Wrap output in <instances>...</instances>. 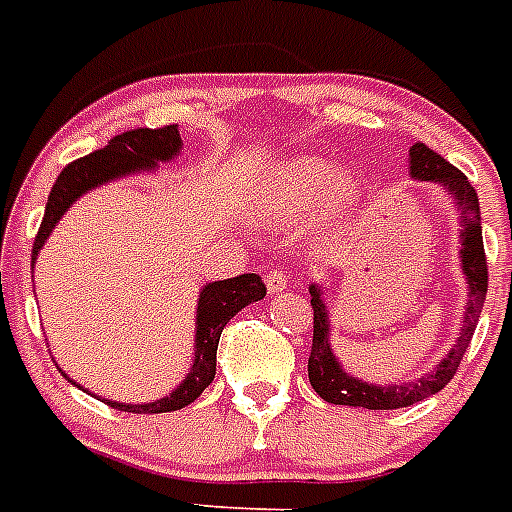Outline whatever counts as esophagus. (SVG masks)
Segmentation results:
<instances>
[{
	"instance_id": "1",
	"label": "esophagus",
	"mask_w": 512,
	"mask_h": 512,
	"mask_svg": "<svg viewBox=\"0 0 512 512\" xmlns=\"http://www.w3.org/2000/svg\"><path fill=\"white\" fill-rule=\"evenodd\" d=\"M286 284H289V276H286L281 268H270L268 273H265V286H268L270 294L284 292Z\"/></svg>"
}]
</instances>
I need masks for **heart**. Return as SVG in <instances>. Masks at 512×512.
<instances>
[{
	"label": "heart",
	"instance_id": "b5f03b06",
	"mask_svg": "<svg viewBox=\"0 0 512 512\" xmlns=\"http://www.w3.org/2000/svg\"><path fill=\"white\" fill-rule=\"evenodd\" d=\"M326 192L323 215L328 220L342 218L355 199V186L350 178H334V162L328 157H302L278 170L260 199V213L273 220L292 218Z\"/></svg>",
	"mask_w": 512,
	"mask_h": 512
}]
</instances>
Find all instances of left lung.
I'll use <instances>...</instances> for the list:
<instances>
[{
  "instance_id": "left-lung-1",
  "label": "left lung",
  "mask_w": 512,
  "mask_h": 512,
  "mask_svg": "<svg viewBox=\"0 0 512 512\" xmlns=\"http://www.w3.org/2000/svg\"><path fill=\"white\" fill-rule=\"evenodd\" d=\"M410 173L413 178L421 181H434L442 184L455 194V202L463 215V270L468 276V313L463 321V334L458 336V344L452 347L450 355L444 357L442 365L436 368L431 376L413 381L405 386H373L365 381L347 376L342 365L336 363L331 344H328V315L326 302L321 299V289L313 286L310 289V305H313V347L307 357V376L310 384L323 400L331 405H350L365 407V410H397V407L415 405V402L426 400L431 394L450 384V378L458 373L463 355L473 339L476 323H479L481 307L486 299V286H489V268H486V252L484 239H481V213H479V197L471 181L465 178L463 170H458L452 162L436 155L423 141H415L410 149Z\"/></svg>"
}]
</instances>
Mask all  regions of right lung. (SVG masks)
<instances>
[{
  "instance_id": "right-lung-1",
  "label": "right lung",
  "mask_w": 512,
  "mask_h": 512,
  "mask_svg": "<svg viewBox=\"0 0 512 512\" xmlns=\"http://www.w3.org/2000/svg\"><path fill=\"white\" fill-rule=\"evenodd\" d=\"M178 149H181V139H178L176 126L134 128V131L112 136L107 147L94 149L91 155L78 157L70 165H65V170L57 176L52 191H49L44 220H41L39 234L33 242L31 263L39 255L41 244L54 228V223L65 215V210L81 197L83 191L102 184L112 176H123V173L139 168H155L157 160H170ZM263 297L265 284L257 273H242L236 278L207 284L202 289L197 310V352H194V365H191V373L186 376L184 384L178 386L170 397L149 402V405H120V402H107V405L128 410V413H170V410H181V407L191 405L207 386L213 384L215 355H218L223 326L242 307Z\"/></svg>"
}]
</instances>
